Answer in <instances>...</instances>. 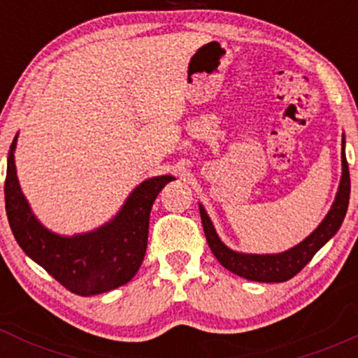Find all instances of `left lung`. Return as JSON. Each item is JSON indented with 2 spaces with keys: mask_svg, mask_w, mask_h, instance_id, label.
<instances>
[{
  "mask_svg": "<svg viewBox=\"0 0 358 358\" xmlns=\"http://www.w3.org/2000/svg\"><path fill=\"white\" fill-rule=\"evenodd\" d=\"M345 146V139L343 145ZM342 180H340L338 193L330 212L327 213L324 220L318 225V229L308 236L301 244L296 248L286 250L282 254H266V256H257V254H239L234 252L222 244L219 236L215 234L207 212L200 205V217H202L203 232L207 237L208 248L217 257V261L237 276L250 279V281L259 282H282L291 279L301 271L308 262L313 259L320 248H323L331 237L335 236L345 219L348 207V199H350V171H348L347 156L342 153Z\"/></svg>",
  "mask_w": 358,
  "mask_h": 358,
  "instance_id": "obj_1",
  "label": "left lung"
}]
</instances>
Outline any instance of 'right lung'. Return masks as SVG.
<instances>
[{
    "label": "right lung",
    "mask_w": 358,
    "mask_h": 358,
    "mask_svg": "<svg viewBox=\"0 0 358 358\" xmlns=\"http://www.w3.org/2000/svg\"><path fill=\"white\" fill-rule=\"evenodd\" d=\"M8 153L5 182L6 215L16 242L36 264L79 296L106 293L126 285L138 273L148 245L153 202L173 176H155L131 193L119 215L97 231L60 237L40 225L20 190L13 151Z\"/></svg>",
    "instance_id": "obj_1"
}]
</instances>
